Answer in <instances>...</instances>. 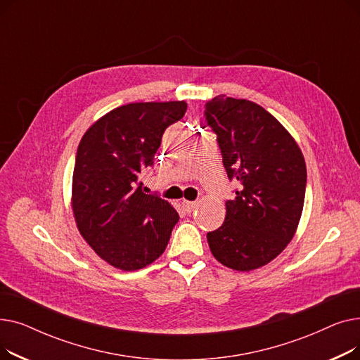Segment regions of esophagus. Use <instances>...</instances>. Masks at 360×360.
Wrapping results in <instances>:
<instances>
[{"label": "esophagus", "mask_w": 360, "mask_h": 360, "mask_svg": "<svg viewBox=\"0 0 360 360\" xmlns=\"http://www.w3.org/2000/svg\"><path fill=\"white\" fill-rule=\"evenodd\" d=\"M182 207H184V210L186 212V213H191L195 207H197V201H188V200H184L182 201Z\"/></svg>", "instance_id": "esophagus-1"}]
</instances>
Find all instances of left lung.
<instances>
[{
	"mask_svg": "<svg viewBox=\"0 0 360 360\" xmlns=\"http://www.w3.org/2000/svg\"><path fill=\"white\" fill-rule=\"evenodd\" d=\"M204 117L223 166L238 190L226 201V219L207 233L214 258L238 271L274 259L292 240L304 209L307 165L289 131L262 106L217 96Z\"/></svg>",
	"mask_w": 360,
	"mask_h": 360,
	"instance_id": "obj_1",
	"label": "left lung"
}]
</instances>
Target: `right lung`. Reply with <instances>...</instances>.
<instances>
[{"label":"right lung","mask_w":360,"mask_h":360,"mask_svg":"<svg viewBox=\"0 0 360 360\" xmlns=\"http://www.w3.org/2000/svg\"><path fill=\"white\" fill-rule=\"evenodd\" d=\"M185 112L184 101L128 103L94 122L79 144L74 219L93 251L120 270L158 259L179 220L167 201L143 193L139 176L153 165L165 129Z\"/></svg>","instance_id":"add662e5"}]
</instances>
